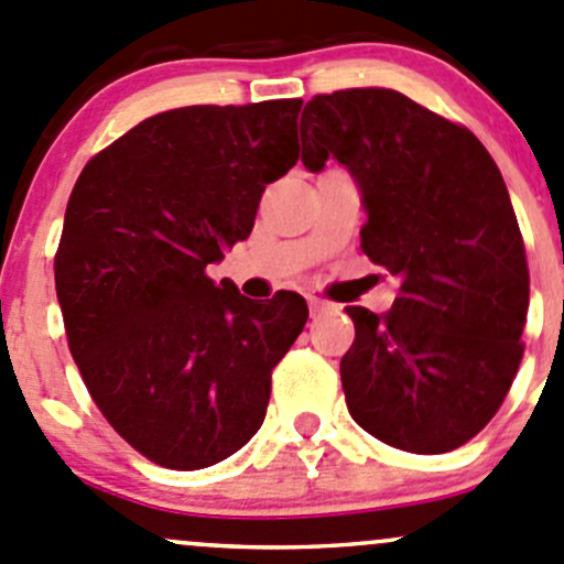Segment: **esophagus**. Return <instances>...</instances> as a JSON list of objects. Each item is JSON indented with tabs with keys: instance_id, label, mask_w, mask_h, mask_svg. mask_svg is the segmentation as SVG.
Returning <instances> with one entry per match:
<instances>
[{
	"instance_id": "34e87169",
	"label": "esophagus",
	"mask_w": 564,
	"mask_h": 564,
	"mask_svg": "<svg viewBox=\"0 0 564 564\" xmlns=\"http://www.w3.org/2000/svg\"><path fill=\"white\" fill-rule=\"evenodd\" d=\"M307 311H311V318H318L322 313L329 311V302L322 297H307Z\"/></svg>"
}]
</instances>
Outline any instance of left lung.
I'll list each match as a JSON object with an SVG mask.
<instances>
[{
  "label": "left lung",
  "mask_w": 564,
  "mask_h": 564,
  "mask_svg": "<svg viewBox=\"0 0 564 564\" xmlns=\"http://www.w3.org/2000/svg\"><path fill=\"white\" fill-rule=\"evenodd\" d=\"M302 164L337 159L359 186L361 251L400 281L389 313L348 305V413L378 441L446 454L489 424L517 378L530 305L524 242L481 140L391 88L318 94Z\"/></svg>",
  "instance_id": "obj_1"
}]
</instances>
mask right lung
I'll list each match as a JSON object with an SVG mask.
<instances>
[{"label":"right lung","instance_id":"right-lung-1","mask_svg":"<svg viewBox=\"0 0 564 564\" xmlns=\"http://www.w3.org/2000/svg\"><path fill=\"white\" fill-rule=\"evenodd\" d=\"M300 108L159 112L69 194L53 264L69 354L112 430L170 470H203L257 435L272 367L307 322L300 294L248 300L207 275L251 235L267 183L297 164Z\"/></svg>","mask_w":564,"mask_h":564}]
</instances>
